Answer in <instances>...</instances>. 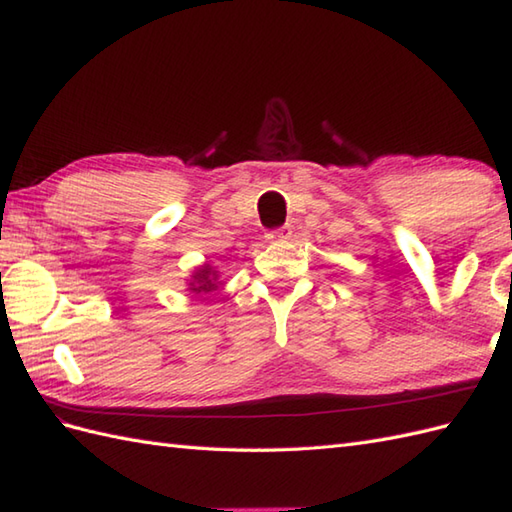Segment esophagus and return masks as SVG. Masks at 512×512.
<instances>
[{
  "label": "esophagus",
  "mask_w": 512,
  "mask_h": 512,
  "mask_svg": "<svg viewBox=\"0 0 512 512\" xmlns=\"http://www.w3.org/2000/svg\"><path fill=\"white\" fill-rule=\"evenodd\" d=\"M292 237V228L290 226H281V228H275V231H268L266 233V239L268 242H286V239Z\"/></svg>",
  "instance_id": "obj_1"
}]
</instances>
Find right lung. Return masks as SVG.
<instances>
[{
    "mask_svg": "<svg viewBox=\"0 0 512 512\" xmlns=\"http://www.w3.org/2000/svg\"><path fill=\"white\" fill-rule=\"evenodd\" d=\"M189 290L195 292V295H200V292L217 290V273H215V270L209 264H204L202 268L195 270V273L191 275V281H189Z\"/></svg>",
    "mask_w": 512,
    "mask_h": 512,
    "instance_id": "add662e5",
    "label": "right lung"
}]
</instances>
